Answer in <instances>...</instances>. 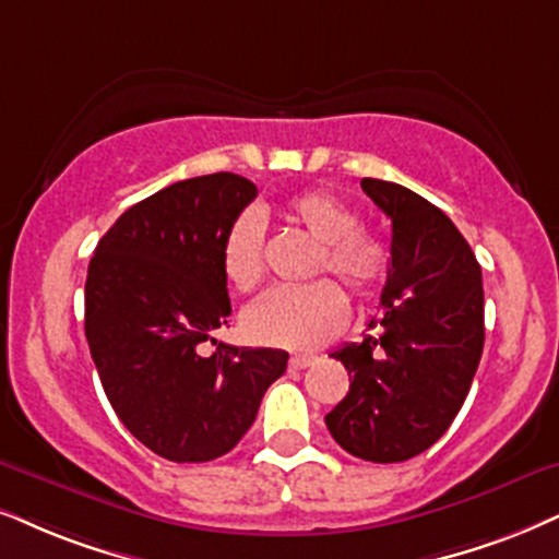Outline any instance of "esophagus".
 <instances>
[{"label": "esophagus", "instance_id": "1", "mask_svg": "<svg viewBox=\"0 0 559 559\" xmlns=\"http://www.w3.org/2000/svg\"><path fill=\"white\" fill-rule=\"evenodd\" d=\"M317 361L314 356H292V361H288V366H292L294 371H299V369H307V366H312Z\"/></svg>", "mask_w": 559, "mask_h": 559}]
</instances>
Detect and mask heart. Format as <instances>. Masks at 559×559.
Segmentation results:
<instances>
[{"label": "heart", "instance_id": "1", "mask_svg": "<svg viewBox=\"0 0 559 559\" xmlns=\"http://www.w3.org/2000/svg\"><path fill=\"white\" fill-rule=\"evenodd\" d=\"M284 216L317 239L309 275L332 273L356 299H371L390 275V250L358 229L350 203L330 190H304L284 203ZM222 271L231 288L250 294L265 278V229L255 211H242L222 242ZM348 304L341 288L320 278L307 286L273 288L245 312L250 341L286 350H314L341 332Z\"/></svg>", "mask_w": 559, "mask_h": 559}]
</instances>
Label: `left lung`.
<instances>
[{
	"mask_svg": "<svg viewBox=\"0 0 559 559\" xmlns=\"http://www.w3.org/2000/svg\"><path fill=\"white\" fill-rule=\"evenodd\" d=\"M392 218L379 328L332 353L350 390L324 415L332 438L366 462L423 454L462 409L485 345L483 271L454 222L405 186L361 180Z\"/></svg>",
	"mask_w": 559,
	"mask_h": 559,
	"instance_id": "left-lung-1",
	"label": "left lung"
}]
</instances>
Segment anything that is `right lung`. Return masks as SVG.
I'll use <instances>...</instances> for the list:
<instances>
[{
  "label": "right lung",
  "instance_id": "add662e5",
  "mask_svg": "<svg viewBox=\"0 0 559 559\" xmlns=\"http://www.w3.org/2000/svg\"><path fill=\"white\" fill-rule=\"evenodd\" d=\"M255 195L235 173L173 182L123 211L90 260L84 335L103 390L133 438L169 462L235 449L286 371V350L211 337L231 314L224 235ZM209 340L217 350L203 357Z\"/></svg>",
  "mask_w": 559,
  "mask_h": 559
}]
</instances>
